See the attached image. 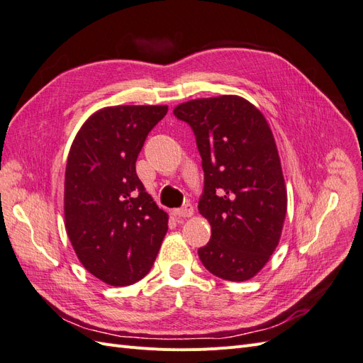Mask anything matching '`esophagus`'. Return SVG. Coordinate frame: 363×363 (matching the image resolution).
Listing matches in <instances>:
<instances>
[{"instance_id":"1","label":"esophagus","mask_w":363,"mask_h":363,"mask_svg":"<svg viewBox=\"0 0 363 363\" xmlns=\"http://www.w3.org/2000/svg\"><path fill=\"white\" fill-rule=\"evenodd\" d=\"M174 213H175V216H179V218H189V216L194 215V207H192V204L186 203L183 207L177 208V211H174Z\"/></svg>"}]
</instances>
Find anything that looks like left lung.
<instances>
[{
    "label": "left lung",
    "mask_w": 363,
    "mask_h": 363,
    "mask_svg": "<svg viewBox=\"0 0 363 363\" xmlns=\"http://www.w3.org/2000/svg\"><path fill=\"white\" fill-rule=\"evenodd\" d=\"M174 115L188 123L203 159L200 213L212 227L199 250L204 268L228 281H245L277 248L288 194L276 140L256 106L238 95L199 98Z\"/></svg>",
    "instance_id": "1"
}]
</instances>
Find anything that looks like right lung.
Masks as SVG:
<instances>
[{
    "instance_id": "1",
    "label": "right lung",
    "mask_w": 363,
    "mask_h": 363,
    "mask_svg": "<svg viewBox=\"0 0 363 363\" xmlns=\"http://www.w3.org/2000/svg\"><path fill=\"white\" fill-rule=\"evenodd\" d=\"M168 106H112L77 133L65 171V227L77 257L111 286L144 279L168 232V213L136 174L144 142Z\"/></svg>"
}]
</instances>
